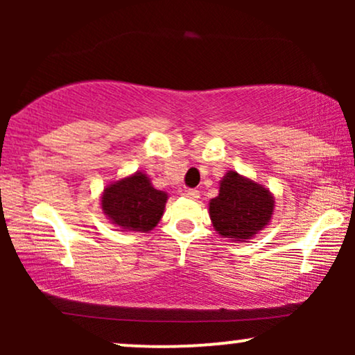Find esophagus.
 Masks as SVG:
<instances>
[{"label": "esophagus", "mask_w": 355, "mask_h": 355, "mask_svg": "<svg viewBox=\"0 0 355 355\" xmlns=\"http://www.w3.org/2000/svg\"><path fill=\"white\" fill-rule=\"evenodd\" d=\"M186 197H187V198H193V200H196V198L200 197V192H198L197 189H187V191H186Z\"/></svg>", "instance_id": "34e87169"}]
</instances>
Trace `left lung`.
<instances>
[{
  "instance_id": "1",
  "label": "left lung",
  "mask_w": 355,
  "mask_h": 355,
  "mask_svg": "<svg viewBox=\"0 0 355 355\" xmlns=\"http://www.w3.org/2000/svg\"><path fill=\"white\" fill-rule=\"evenodd\" d=\"M273 197L265 187L230 171L220 184V193L210 202L213 227L231 241L250 239L273 215Z\"/></svg>"
}]
</instances>
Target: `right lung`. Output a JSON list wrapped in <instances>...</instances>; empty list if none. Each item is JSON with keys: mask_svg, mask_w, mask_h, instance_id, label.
I'll list each match as a JSON object with an SVG mask.
<instances>
[{"mask_svg": "<svg viewBox=\"0 0 355 355\" xmlns=\"http://www.w3.org/2000/svg\"><path fill=\"white\" fill-rule=\"evenodd\" d=\"M166 200V193L157 191L145 174L135 173L105 189L101 208L123 230L145 232L157 226Z\"/></svg>", "mask_w": 355, "mask_h": 355, "instance_id": "obj_1", "label": "right lung"}]
</instances>
